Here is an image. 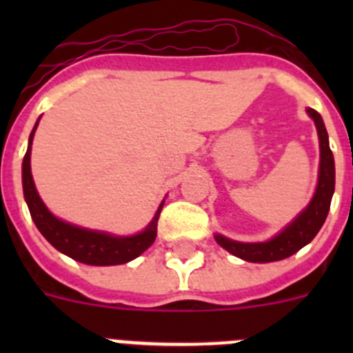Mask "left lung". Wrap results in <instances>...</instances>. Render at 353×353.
I'll use <instances>...</instances> for the list:
<instances>
[{"instance_id":"obj_1","label":"left lung","mask_w":353,"mask_h":353,"mask_svg":"<svg viewBox=\"0 0 353 353\" xmlns=\"http://www.w3.org/2000/svg\"><path fill=\"white\" fill-rule=\"evenodd\" d=\"M305 111L313 118L314 125H316L318 141H320V168H318V183L313 198L292 223L286 224L281 232L265 242H239V240H232L215 233V242L240 260L251 261V263H269V261L285 260V258L295 254L299 249L310 244L325 223L332 194H334V155L330 152L329 134L323 125L322 117L311 108H307Z\"/></svg>"}]
</instances>
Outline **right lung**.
I'll list each match as a JSON object with an SVG mask.
<instances>
[{"instance_id": "1", "label": "right lung", "mask_w": 353, "mask_h": 353, "mask_svg": "<svg viewBox=\"0 0 353 353\" xmlns=\"http://www.w3.org/2000/svg\"><path fill=\"white\" fill-rule=\"evenodd\" d=\"M39 121L40 118L37 120L35 127L30 134V139H28V150L23 161V191L28 208H30L31 219L39 228L43 239L48 240L52 248L70 256L72 260L86 265H95V267L127 263V261L143 254L150 245L154 244L155 236H157V221L162 207H164V201L159 205L154 219L150 221L148 226L143 232L129 236L111 235V233L99 232V230H88V228H81L67 223V221L58 219L39 196L35 182H33V174H31V143H33Z\"/></svg>"}]
</instances>
